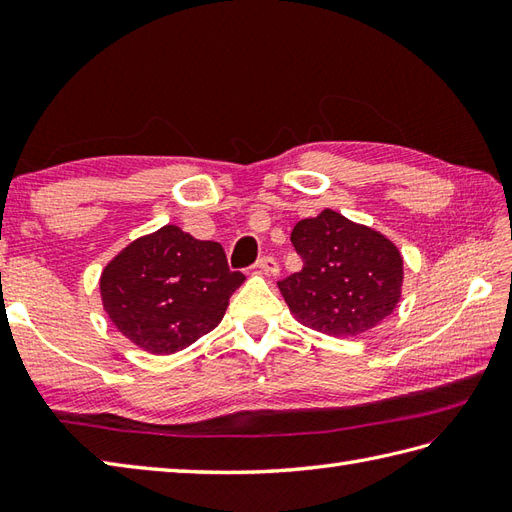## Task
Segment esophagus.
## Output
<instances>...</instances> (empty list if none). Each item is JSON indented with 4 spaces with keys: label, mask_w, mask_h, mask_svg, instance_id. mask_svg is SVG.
Returning a JSON list of instances; mask_svg holds the SVG:
<instances>
[{
    "label": "esophagus",
    "mask_w": 512,
    "mask_h": 512,
    "mask_svg": "<svg viewBox=\"0 0 512 512\" xmlns=\"http://www.w3.org/2000/svg\"><path fill=\"white\" fill-rule=\"evenodd\" d=\"M257 268L266 275H277L279 273V262L273 255H264V257L257 259Z\"/></svg>",
    "instance_id": "obj_1"
}]
</instances>
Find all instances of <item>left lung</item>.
Masks as SVG:
<instances>
[{
  "instance_id": "1",
  "label": "left lung",
  "mask_w": 512,
  "mask_h": 512,
  "mask_svg": "<svg viewBox=\"0 0 512 512\" xmlns=\"http://www.w3.org/2000/svg\"><path fill=\"white\" fill-rule=\"evenodd\" d=\"M290 239L303 268L277 286L301 323L323 334L356 336L394 312L402 257L385 235L325 209L301 220Z\"/></svg>"
}]
</instances>
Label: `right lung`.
Masks as SVG:
<instances>
[{"label": "right lung", "instance_id": "1", "mask_svg": "<svg viewBox=\"0 0 512 512\" xmlns=\"http://www.w3.org/2000/svg\"><path fill=\"white\" fill-rule=\"evenodd\" d=\"M244 279L228 268L220 244L169 224L136 239L107 264L101 297L129 341L147 352L171 354L222 321Z\"/></svg>", "mask_w": 512, "mask_h": 512}]
</instances>
